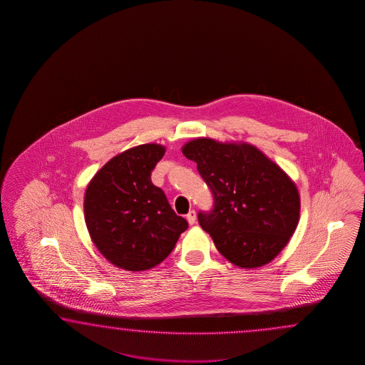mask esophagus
<instances>
[{
    "label": "esophagus",
    "mask_w": 365,
    "mask_h": 365,
    "mask_svg": "<svg viewBox=\"0 0 365 365\" xmlns=\"http://www.w3.org/2000/svg\"><path fill=\"white\" fill-rule=\"evenodd\" d=\"M195 217H197V215H195V211H194V210H190V211L187 212V215H186V220H187V223L190 225H194V223H195Z\"/></svg>",
    "instance_id": "1"
}]
</instances>
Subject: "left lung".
Listing matches in <instances>:
<instances>
[{"mask_svg": "<svg viewBox=\"0 0 365 365\" xmlns=\"http://www.w3.org/2000/svg\"><path fill=\"white\" fill-rule=\"evenodd\" d=\"M182 154L197 163L214 195V209L198 222L222 256L242 269L272 262L300 219L296 184L278 164L247 142L195 138Z\"/></svg>", "mask_w": 365, "mask_h": 365, "instance_id": "1", "label": "left lung"}]
</instances>
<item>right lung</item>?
<instances>
[{
	"instance_id": "add662e5",
	"label": "right lung",
	"mask_w": 365,
	"mask_h": 365,
	"mask_svg": "<svg viewBox=\"0 0 365 365\" xmlns=\"http://www.w3.org/2000/svg\"><path fill=\"white\" fill-rule=\"evenodd\" d=\"M165 154L145 143L113 156L86 189L83 210L90 237L101 256L128 272L155 267L171 253L187 222L176 215L151 172Z\"/></svg>"
}]
</instances>
